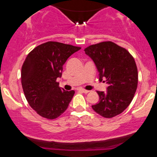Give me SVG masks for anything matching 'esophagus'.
Listing matches in <instances>:
<instances>
[{"instance_id":"1","label":"esophagus","mask_w":157,"mask_h":157,"mask_svg":"<svg viewBox=\"0 0 157 157\" xmlns=\"http://www.w3.org/2000/svg\"><path fill=\"white\" fill-rule=\"evenodd\" d=\"M79 91H81V92L84 93V94H87V93L90 92V91L87 90H84V89H79Z\"/></svg>"}]
</instances>
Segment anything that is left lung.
<instances>
[{"label":"left lung","instance_id":"obj_1","mask_svg":"<svg viewBox=\"0 0 157 157\" xmlns=\"http://www.w3.org/2000/svg\"><path fill=\"white\" fill-rule=\"evenodd\" d=\"M95 63L99 80L106 82L107 90L97 91L100 100L92 108L105 118L121 114L130 104L138 83V71L133 56L111 41L93 44L84 49Z\"/></svg>","mask_w":157,"mask_h":157}]
</instances>
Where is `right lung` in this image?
<instances>
[{"label": "right lung", "instance_id": "right-lung-1", "mask_svg": "<svg viewBox=\"0 0 157 157\" xmlns=\"http://www.w3.org/2000/svg\"><path fill=\"white\" fill-rule=\"evenodd\" d=\"M81 48L55 41L36 47L26 57L21 68V84L29 105L41 117L54 120L68 107L74 90L59 86L63 65Z\"/></svg>", "mask_w": 157, "mask_h": 157}]
</instances>
